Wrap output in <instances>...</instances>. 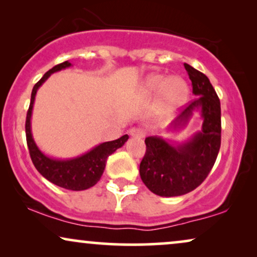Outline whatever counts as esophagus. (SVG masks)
I'll return each mask as SVG.
<instances>
[{"mask_svg":"<svg viewBox=\"0 0 257 257\" xmlns=\"http://www.w3.org/2000/svg\"><path fill=\"white\" fill-rule=\"evenodd\" d=\"M130 136L135 137V138H144L145 137V132L142 128H131L130 130Z\"/></svg>","mask_w":257,"mask_h":257,"instance_id":"1","label":"esophagus"}]
</instances>
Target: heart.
I'll use <instances>...</instances> for the list:
<instances>
[{
	"label": "heart",
	"instance_id": "heart-1",
	"mask_svg": "<svg viewBox=\"0 0 257 257\" xmlns=\"http://www.w3.org/2000/svg\"><path fill=\"white\" fill-rule=\"evenodd\" d=\"M145 92L149 96H160V112L164 117L173 114L188 98V86L179 77L167 78L163 75H151L145 80Z\"/></svg>",
	"mask_w": 257,
	"mask_h": 257
}]
</instances>
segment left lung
Masks as SVG:
<instances>
[{
  "label": "left lung",
  "instance_id": "obj_1",
  "mask_svg": "<svg viewBox=\"0 0 257 257\" xmlns=\"http://www.w3.org/2000/svg\"><path fill=\"white\" fill-rule=\"evenodd\" d=\"M194 98L171 122L166 131H179L194 112L202 119L201 131L184 143H174L160 136L145 139L146 153L140 163V178L147 188L160 196L187 194L209 174L221 145L220 99L206 75L185 63Z\"/></svg>",
  "mask_w": 257,
  "mask_h": 257
}]
</instances>
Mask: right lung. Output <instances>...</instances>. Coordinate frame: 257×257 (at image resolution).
<instances>
[{
    "instance_id": "1",
    "label": "right lung",
    "mask_w": 257,
    "mask_h": 257,
    "mask_svg": "<svg viewBox=\"0 0 257 257\" xmlns=\"http://www.w3.org/2000/svg\"><path fill=\"white\" fill-rule=\"evenodd\" d=\"M71 65L72 64L69 61H65L54 66L35 84L33 92H31L29 110L27 113L26 136L33 164L47 180L62 188L70 189V191H84V189L92 187L100 180L108 156L115 152V150L120 149L127 142L128 136L125 135L117 140L101 143L90 150L89 152L76 158H70V159H55V158L48 157L38 149L33 138V133H31V114H33L34 101L37 90L52 73L70 68Z\"/></svg>"
}]
</instances>
